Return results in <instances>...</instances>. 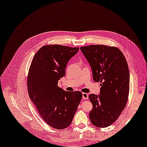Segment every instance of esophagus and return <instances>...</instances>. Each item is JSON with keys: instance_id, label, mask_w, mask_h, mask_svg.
Returning <instances> with one entry per match:
<instances>
[{"instance_id": "1", "label": "esophagus", "mask_w": 147, "mask_h": 147, "mask_svg": "<svg viewBox=\"0 0 147 147\" xmlns=\"http://www.w3.org/2000/svg\"><path fill=\"white\" fill-rule=\"evenodd\" d=\"M82 98L83 99H88V94L86 93H83L82 94Z\"/></svg>"}]
</instances>
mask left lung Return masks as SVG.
<instances>
[{"mask_svg": "<svg viewBox=\"0 0 147 147\" xmlns=\"http://www.w3.org/2000/svg\"><path fill=\"white\" fill-rule=\"evenodd\" d=\"M80 50L91 66L94 81L101 82L99 95H89L93 106L89 119L95 126L108 127L118 118L128 100L127 62L121 50L114 47L91 45Z\"/></svg>", "mask_w": 147, "mask_h": 147, "instance_id": "8db88e82", "label": "left lung"}]
</instances>
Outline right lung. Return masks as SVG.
Segmentation results:
<instances>
[{"mask_svg": "<svg viewBox=\"0 0 147 147\" xmlns=\"http://www.w3.org/2000/svg\"><path fill=\"white\" fill-rule=\"evenodd\" d=\"M79 47L61 45L42 47L32 61L28 77L30 100L40 115L53 128L64 129L71 124L82 98L80 91H65L58 80L65 76L68 61Z\"/></svg>", "mask_w": 147, "mask_h": 147, "instance_id": "1", "label": "right lung"}]
</instances>
